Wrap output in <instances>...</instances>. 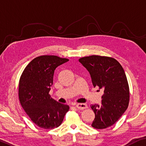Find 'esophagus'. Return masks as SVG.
Listing matches in <instances>:
<instances>
[{"instance_id":"34e87169","label":"esophagus","mask_w":146,"mask_h":146,"mask_svg":"<svg viewBox=\"0 0 146 146\" xmlns=\"http://www.w3.org/2000/svg\"><path fill=\"white\" fill-rule=\"evenodd\" d=\"M75 106L77 107V108H78V109H79V110H83V109H85V108H87V105L85 103L77 104Z\"/></svg>"}]
</instances>
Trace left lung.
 Instances as JSON below:
<instances>
[{"instance_id": "8db88e82", "label": "left lung", "mask_w": 146, "mask_h": 146, "mask_svg": "<svg viewBox=\"0 0 146 146\" xmlns=\"http://www.w3.org/2000/svg\"><path fill=\"white\" fill-rule=\"evenodd\" d=\"M91 75L94 87L104 90L102 104L91 105L95 114L91 126L104 129L114 124L128 106L130 91L122 65L112 57L91 55L79 59Z\"/></svg>"}]
</instances>
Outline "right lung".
Returning a JSON list of instances; mask_svg holds the SVG:
<instances>
[{
	"label": "right lung",
	"mask_w": 146,
	"mask_h": 146,
	"mask_svg": "<svg viewBox=\"0 0 146 146\" xmlns=\"http://www.w3.org/2000/svg\"><path fill=\"white\" fill-rule=\"evenodd\" d=\"M55 55H42L30 61L19 81L20 104L35 124L44 129L60 126L69 106L53 99L49 94L54 71L68 61Z\"/></svg>",
	"instance_id": "1"
}]
</instances>
